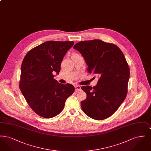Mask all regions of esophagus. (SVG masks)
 <instances>
[{
    "label": "esophagus",
    "instance_id": "1",
    "mask_svg": "<svg viewBox=\"0 0 151 151\" xmlns=\"http://www.w3.org/2000/svg\"><path fill=\"white\" fill-rule=\"evenodd\" d=\"M75 91H80L81 90V86H75Z\"/></svg>",
    "mask_w": 151,
    "mask_h": 151
}]
</instances>
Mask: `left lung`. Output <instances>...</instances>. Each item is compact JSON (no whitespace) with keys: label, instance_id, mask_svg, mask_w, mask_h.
Listing matches in <instances>:
<instances>
[{"label":"left lung","instance_id":"obj_1","mask_svg":"<svg viewBox=\"0 0 151 151\" xmlns=\"http://www.w3.org/2000/svg\"><path fill=\"white\" fill-rule=\"evenodd\" d=\"M73 48L84 57L89 73L98 75L96 86L81 87L86 99L81 102L85 114L96 120L113 115L127 93L129 68L120 49L100 40L84 41Z\"/></svg>","mask_w":151,"mask_h":151}]
</instances>
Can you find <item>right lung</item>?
Segmentation results:
<instances>
[{"label":"right lung","mask_w":151,"mask_h":151,"mask_svg":"<svg viewBox=\"0 0 151 151\" xmlns=\"http://www.w3.org/2000/svg\"><path fill=\"white\" fill-rule=\"evenodd\" d=\"M73 41H49L26 54L22 62L19 87L32 109L45 118L59 114L75 88L71 84L59 83L53 73L59 74L63 57Z\"/></svg>","instance_id":"add662e5"}]
</instances>
